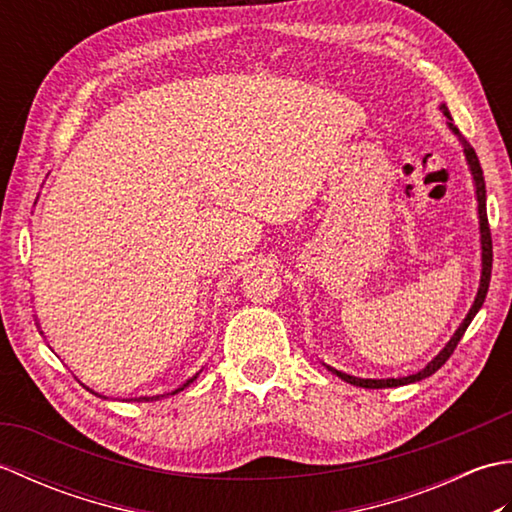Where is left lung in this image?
Wrapping results in <instances>:
<instances>
[{"label": "left lung", "mask_w": 512, "mask_h": 512, "mask_svg": "<svg viewBox=\"0 0 512 512\" xmlns=\"http://www.w3.org/2000/svg\"><path fill=\"white\" fill-rule=\"evenodd\" d=\"M440 112L447 116V127L451 132L458 136L460 145L464 149V158H466V165H469L471 171V178H473V187H475V200H477V220H480V250H482V268H480V286H477L475 292V299L471 303L469 312H466V317L462 319V323L458 325V330L451 334V339L447 341V345L442 347V350L431 358V361L424 365L420 372L416 374H409V376H400V378H358V376H350L345 372H339V369H334L330 365H325L330 369L332 374L339 376L341 380L356 387H363V389H385V387H400V385H411V383H418L422 378H429L431 374H436L438 369L449 361V356L453 354L455 347H458L460 339L464 336L466 328H469L471 321L475 319V314L480 312L482 303L486 299V292H488V284H491V268H493V242H491V228H488V215H486V184H484V173L480 167V160H477L475 149L469 145V140H466L460 129L453 125V118L447 105H440Z\"/></svg>", "instance_id": "obj_1"}]
</instances>
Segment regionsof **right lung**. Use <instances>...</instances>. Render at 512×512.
<instances>
[{
  "label": "right lung",
  "instance_id": "right-lung-1",
  "mask_svg": "<svg viewBox=\"0 0 512 512\" xmlns=\"http://www.w3.org/2000/svg\"><path fill=\"white\" fill-rule=\"evenodd\" d=\"M200 372H202V369H200ZM200 372H195L189 380H187V383H182L176 391H171V394H160V396H140V398H132V400H136V402H151V400H160V398H167V396H173V394H178V391H182V389H187L191 383H193V380L195 378H198L200 376ZM85 389H90V387H85ZM92 391V389H90ZM92 394H96V391H92ZM96 396H101V394H96Z\"/></svg>",
  "mask_w": 512,
  "mask_h": 512
}]
</instances>
